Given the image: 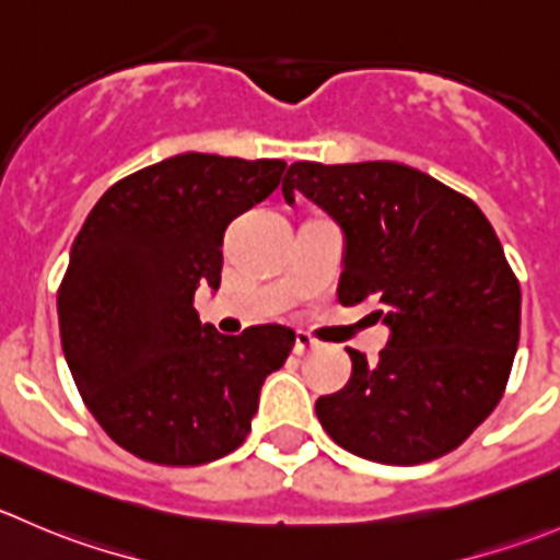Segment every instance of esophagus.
Listing matches in <instances>:
<instances>
[{
	"mask_svg": "<svg viewBox=\"0 0 560 560\" xmlns=\"http://www.w3.org/2000/svg\"><path fill=\"white\" fill-rule=\"evenodd\" d=\"M317 347H319L317 339H312V336H308V334L298 330V336H295V352H298V355H306V352L317 350Z\"/></svg>",
	"mask_w": 560,
	"mask_h": 560,
	"instance_id": "34e87169",
	"label": "esophagus"
}]
</instances>
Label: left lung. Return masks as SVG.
Here are the masks:
<instances>
[{
  "label": "left lung",
  "mask_w": 560,
  "mask_h": 560,
  "mask_svg": "<svg viewBox=\"0 0 560 560\" xmlns=\"http://www.w3.org/2000/svg\"><path fill=\"white\" fill-rule=\"evenodd\" d=\"M287 202L312 199L345 232L339 303H374L390 328L377 363L350 352L341 390L317 399L347 452L418 465L454 452L495 410L520 341V281L474 199L394 161H298Z\"/></svg>",
  "instance_id": "8db88e82"
}]
</instances>
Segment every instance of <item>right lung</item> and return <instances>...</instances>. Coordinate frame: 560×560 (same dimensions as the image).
<instances>
[{
	"instance_id": "add662e5",
	"label": "right lung",
	"mask_w": 560,
	"mask_h": 560,
	"mask_svg": "<svg viewBox=\"0 0 560 560\" xmlns=\"http://www.w3.org/2000/svg\"><path fill=\"white\" fill-rule=\"evenodd\" d=\"M287 164L183 153L114 183L86 215L57 292L65 361L117 446L155 465H205L252 432L265 377L295 330L224 336L194 295L219 290L232 219L279 188Z\"/></svg>"
}]
</instances>
